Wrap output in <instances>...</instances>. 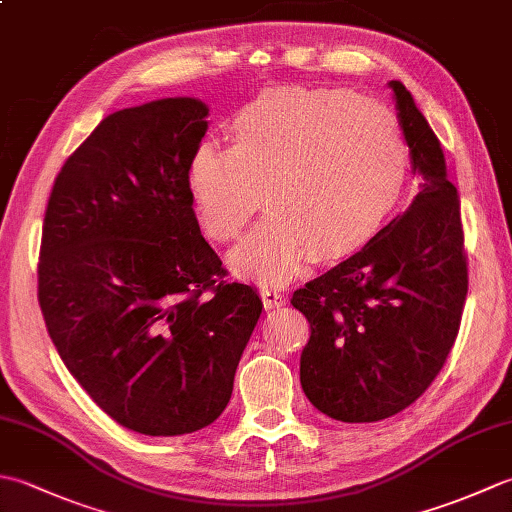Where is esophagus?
<instances>
[{
    "instance_id": "obj_1",
    "label": "esophagus",
    "mask_w": 512,
    "mask_h": 512,
    "mask_svg": "<svg viewBox=\"0 0 512 512\" xmlns=\"http://www.w3.org/2000/svg\"><path fill=\"white\" fill-rule=\"evenodd\" d=\"M262 299H264V303H266L268 308H279V306H284V303H286L284 292L273 288V286H264L262 288Z\"/></svg>"
}]
</instances>
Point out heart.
Segmentation results:
<instances>
[{
  "mask_svg": "<svg viewBox=\"0 0 512 512\" xmlns=\"http://www.w3.org/2000/svg\"><path fill=\"white\" fill-rule=\"evenodd\" d=\"M189 193L204 233L231 242L264 198L270 211L235 248L248 277L277 281L303 259L363 248L396 213L409 149L387 107L341 90L286 88L257 96L233 118V145L200 140Z\"/></svg>",
  "mask_w": 512,
  "mask_h": 512,
  "instance_id": "heart-1",
  "label": "heart"
}]
</instances>
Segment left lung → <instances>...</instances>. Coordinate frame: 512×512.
I'll return each instance as SVG.
<instances>
[{"mask_svg": "<svg viewBox=\"0 0 512 512\" xmlns=\"http://www.w3.org/2000/svg\"><path fill=\"white\" fill-rule=\"evenodd\" d=\"M398 116L422 189L367 246L292 292L310 323L301 387L325 416L376 422L416 402L458 339L469 262L440 140L400 81Z\"/></svg>", "mask_w": 512, "mask_h": 512, "instance_id": "8db88e82", "label": "left lung"}]
</instances>
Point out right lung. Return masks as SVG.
<instances>
[{"label": "right lung", "mask_w": 512, "mask_h": 512, "mask_svg": "<svg viewBox=\"0 0 512 512\" xmlns=\"http://www.w3.org/2000/svg\"><path fill=\"white\" fill-rule=\"evenodd\" d=\"M206 105L114 112L63 162L43 217L37 297L61 361L118 424L184 436L220 418L264 303L226 281L187 171Z\"/></svg>", "instance_id": "1"}]
</instances>
